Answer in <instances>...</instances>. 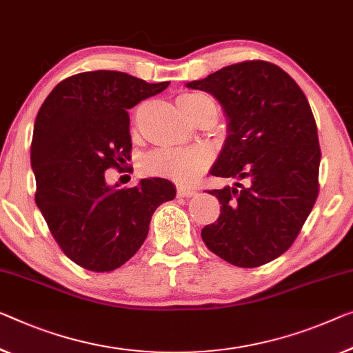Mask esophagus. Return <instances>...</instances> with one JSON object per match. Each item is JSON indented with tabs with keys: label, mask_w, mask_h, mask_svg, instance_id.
Instances as JSON below:
<instances>
[{
	"label": "esophagus",
	"mask_w": 353,
	"mask_h": 353,
	"mask_svg": "<svg viewBox=\"0 0 353 353\" xmlns=\"http://www.w3.org/2000/svg\"><path fill=\"white\" fill-rule=\"evenodd\" d=\"M196 193L193 190V188H188V187H177V198H190L193 194Z\"/></svg>",
	"instance_id": "1"
}]
</instances>
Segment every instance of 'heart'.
I'll return each instance as SVG.
<instances>
[{"label":"heart","instance_id":"heart-1","mask_svg":"<svg viewBox=\"0 0 353 353\" xmlns=\"http://www.w3.org/2000/svg\"><path fill=\"white\" fill-rule=\"evenodd\" d=\"M177 104L188 119L201 112L206 106H215L212 99L203 93H183ZM212 152L208 147H182V149H157L143 159L147 174L161 176L179 183H190L209 166Z\"/></svg>","mask_w":353,"mask_h":353}]
</instances>
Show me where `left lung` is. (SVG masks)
Returning <instances> with one entry per match:
<instances>
[{"label": "left lung", "instance_id": "left-lung-1", "mask_svg": "<svg viewBox=\"0 0 353 353\" xmlns=\"http://www.w3.org/2000/svg\"><path fill=\"white\" fill-rule=\"evenodd\" d=\"M188 88L212 94L228 136L210 174L236 179L209 190L217 222L201 230L210 252L256 268L290 249L319 196L320 145L306 94L277 65L250 60L225 66Z\"/></svg>", "mask_w": 353, "mask_h": 353}]
</instances>
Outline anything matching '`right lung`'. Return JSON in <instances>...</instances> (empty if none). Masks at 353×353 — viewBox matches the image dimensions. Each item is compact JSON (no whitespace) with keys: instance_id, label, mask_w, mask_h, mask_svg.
I'll list each match as a JSON object with an SVG mask.
<instances>
[{"instance_id":"right-lung-1","label":"right lung","mask_w":353,"mask_h":353,"mask_svg":"<svg viewBox=\"0 0 353 353\" xmlns=\"http://www.w3.org/2000/svg\"><path fill=\"white\" fill-rule=\"evenodd\" d=\"M168 85L119 71L81 72L61 81L36 115V204L65 255L88 271H114L128 261L157 208L176 196L168 179L117 188L104 177L131 159L128 109Z\"/></svg>"}]
</instances>
